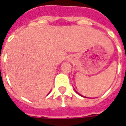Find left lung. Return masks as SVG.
Wrapping results in <instances>:
<instances>
[{"mask_svg": "<svg viewBox=\"0 0 126 126\" xmlns=\"http://www.w3.org/2000/svg\"><path fill=\"white\" fill-rule=\"evenodd\" d=\"M78 94H79V93H78ZM79 95H80V94H79Z\"/></svg>", "mask_w": 126, "mask_h": 126, "instance_id": "left-lung-1", "label": "left lung"}]
</instances>
